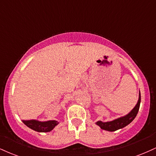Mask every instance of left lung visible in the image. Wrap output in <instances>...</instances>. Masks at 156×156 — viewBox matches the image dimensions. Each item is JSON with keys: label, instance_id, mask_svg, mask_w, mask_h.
Listing matches in <instances>:
<instances>
[{"label": "left lung", "instance_id": "obj_1", "mask_svg": "<svg viewBox=\"0 0 156 156\" xmlns=\"http://www.w3.org/2000/svg\"><path fill=\"white\" fill-rule=\"evenodd\" d=\"M140 102H141V95H140V94H139L138 102L129 113L123 116V117H120L119 119H115L111 121L102 122L101 121H99L97 122L96 124L98 125L103 130L108 131V132H115V131L118 130V129H122L123 127L126 126L127 125H129L135 119V117L137 115L139 109H140Z\"/></svg>", "mask_w": 156, "mask_h": 156}]
</instances>
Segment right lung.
Wrapping results in <instances>:
<instances>
[{
	"label": "right lung",
	"instance_id": "1",
	"mask_svg": "<svg viewBox=\"0 0 156 156\" xmlns=\"http://www.w3.org/2000/svg\"><path fill=\"white\" fill-rule=\"evenodd\" d=\"M22 122L33 130L37 132H48L53 129L56 126L59 124V122L57 121H39L36 120H27Z\"/></svg>",
	"mask_w": 156,
	"mask_h": 156
}]
</instances>
